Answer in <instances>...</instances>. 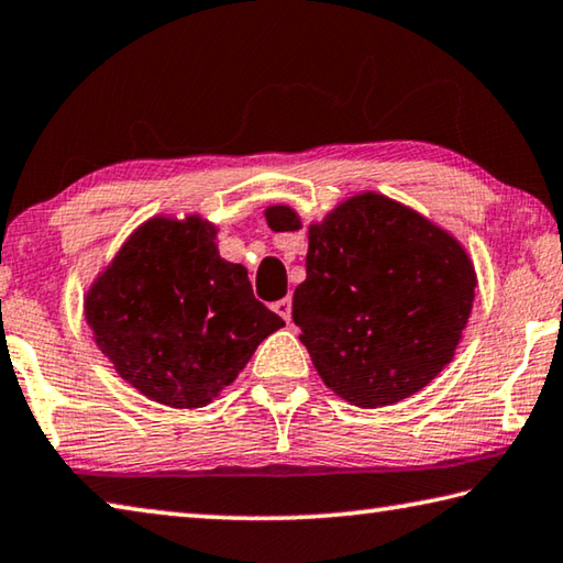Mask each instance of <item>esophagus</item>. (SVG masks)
<instances>
[{
	"label": "esophagus",
	"mask_w": 563,
	"mask_h": 563,
	"mask_svg": "<svg viewBox=\"0 0 563 563\" xmlns=\"http://www.w3.org/2000/svg\"><path fill=\"white\" fill-rule=\"evenodd\" d=\"M274 311L279 313L284 321H289L291 319V299H279V301H276L274 303Z\"/></svg>",
	"instance_id": "obj_1"
}]
</instances>
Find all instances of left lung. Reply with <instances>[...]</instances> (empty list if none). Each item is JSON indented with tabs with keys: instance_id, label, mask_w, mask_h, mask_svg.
<instances>
[{
	"instance_id": "obj_1",
	"label": "left lung",
	"mask_w": 563,
	"mask_h": 563,
	"mask_svg": "<svg viewBox=\"0 0 563 563\" xmlns=\"http://www.w3.org/2000/svg\"><path fill=\"white\" fill-rule=\"evenodd\" d=\"M264 217L274 232L301 230L289 205H269ZM307 230V279L291 319L323 386L358 408L416 396L455 358L472 313L477 274L465 246L373 190Z\"/></svg>"
}]
</instances>
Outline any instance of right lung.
Segmentation results:
<instances>
[{"instance_id":"add662e5","label":"right lung","mask_w":563,"mask_h":563,"mask_svg":"<svg viewBox=\"0 0 563 563\" xmlns=\"http://www.w3.org/2000/svg\"><path fill=\"white\" fill-rule=\"evenodd\" d=\"M217 232L197 212L155 214L84 294L96 346L147 400L205 408L284 327L254 299L244 266L222 260Z\"/></svg>"}]
</instances>
